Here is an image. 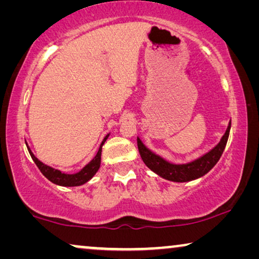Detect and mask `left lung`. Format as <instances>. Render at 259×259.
Wrapping results in <instances>:
<instances>
[{"mask_svg": "<svg viewBox=\"0 0 259 259\" xmlns=\"http://www.w3.org/2000/svg\"><path fill=\"white\" fill-rule=\"evenodd\" d=\"M230 128H231V122H229L228 128H226L224 136L222 137L221 141L211 151H208L207 153L201 155L196 160L186 162V164H172V162L165 160L160 155L155 154L150 148L145 146L139 137L137 139L138 148H139L140 157L145 165L154 173H157L158 176H160L161 178L176 183L191 182V180L198 179L206 175L217 164L225 150Z\"/></svg>", "mask_w": 259, "mask_h": 259, "instance_id": "1", "label": "left lung"}]
</instances>
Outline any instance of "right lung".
Instances as JSON below:
<instances>
[{"mask_svg": "<svg viewBox=\"0 0 259 259\" xmlns=\"http://www.w3.org/2000/svg\"><path fill=\"white\" fill-rule=\"evenodd\" d=\"M109 134L105 137V139L102 140V143L100 145V147H99V151L98 153L95 154V157L92 159V160L88 162V164L84 166V167L79 171L77 173H74V175H68V173H63L61 171H59V169H55L51 167V166L44 164V162L38 160V159L35 157L33 154V152L30 151V148L28 147L27 145V148L28 151H29V154L31 159H33L35 164L40 169L42 175H44L46 178L48 180H51L52 183L56 184V185H60V186H80V185H83L84 183H87L88 180H91L93 178L95 173L98 172L99 167H100V164H101V151H102V145L105 144V141L107 140Z\"/></svg>", "mask_w": 259, "mask_h": 259, "instance_id": "add662e5", "label": "right lung"}]
</instances>
